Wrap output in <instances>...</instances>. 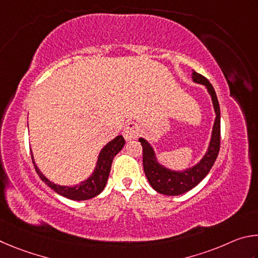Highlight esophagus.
Instances as JSON below:
<instances>
[{"label":"esophagus","mask_w":258,"mask_h":258,"mask_svg":"<svg viewBox=\"0 0 258 258\" xmlns=\"http://www.w3.org/2000/svg\"><path fill=\"white\" fill-rule=\"evenodd\" d=\"M139 133H141V126H139V124L136 123V122H130V123L125 125L122 135H123L125 141L129 142L133 141V139H136Z\"/></svg>","instance_id":"obj_1"}]
</instances>
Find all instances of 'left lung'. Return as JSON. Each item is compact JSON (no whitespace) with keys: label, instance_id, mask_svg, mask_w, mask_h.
I'll use <instances>...</instances> for the list:
<instances>
[{"label":"left lung","instance_id":"1","mask_svg":"<svg viewBox=\"0 0 258 258\" xmlns=\"http://www.w3.org/2000/svg\"><path fill=\"white\" fill-rule=\"evenodd\" d=\"M192 81L196 84L205 86L207 93L210 94L213 103V108L215 113V120L212 128V135L210 139L209 147L203 155L202 159L195 165L184 170H172L169 169L161 163L157 159L154 148L145 138L141 137L143 146V165L145 175L151 186L157 192L163 194L166 196H178L196 187L207 174L213 166L214 162L218 157L220 150V133H221V115L220 105L218 97H216L213 86L210 84L204 76L197 74L196 71L191 72Z\"/></svg>","mask_w":258,"mask_h":258}]
</instances>
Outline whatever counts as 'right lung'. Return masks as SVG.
<instances>
[{
  "instance_id": "1",
  "label": "right lung",
  "mask_w": 258,
  "mask_h": 258,
  "mask_svg": "<svg viewBox=\"0 0 258 258\" xmlns=\"http://www.w3.org/2000/svg\"><path fill=\"white\" fill-rule=\"evenodd\" d=\"M124 144L125 142L122 136H116L111 142H108L99 152L93 173L87 179L83 180V181H80L78 184H75V186H62V184L54 183L48 178L45 177L42 171L39 170L34 160L33 152H31V160H33L35 170L39 175V178L58 195L72 201H87L101 194L104 187L106 186L113 159L123 148Z\"/></svg>"
}]
</instances>
